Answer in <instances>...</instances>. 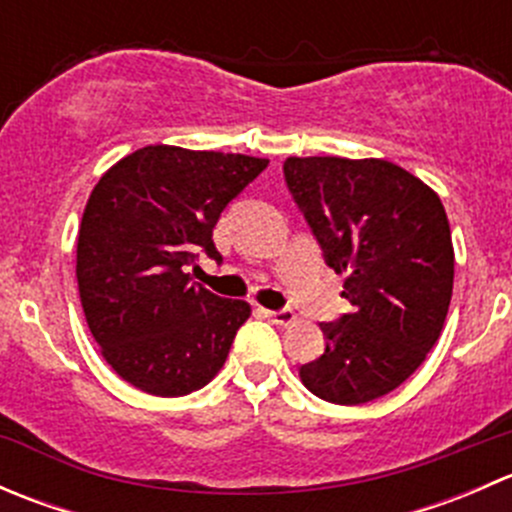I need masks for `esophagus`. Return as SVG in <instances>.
Listing matches in <instances>:
<instances>
[{
    "label": "esophagus",
    "instance_id": "1",
    "mask_svg": "<svg viewBox=\"0 0 512 512\" xmlns=\"http://www.w3.org/2000/svg\"><path fill=\"white\" fill-rule=\"evenodd\" d=\"M262 314H265L270 322L280 324V327H287V324L294 322V312L292 309H262Z\"/></svg>",
    "mask_w": 512,
    "mask_h": 512
}]
</instances>
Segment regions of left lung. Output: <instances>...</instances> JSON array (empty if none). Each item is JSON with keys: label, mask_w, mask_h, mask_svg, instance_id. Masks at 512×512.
I'll use <instances>...</instances> for the list:
<instances>
[{"label": "left lung", "mask_w": 512, "mask_h": 512, "mask_svg": "<svg viewBox=\"0 0 512 512\" xmlns=\"http://www.w3.org/2000/svg\"><path fill=\"white\" fill-rule=\"evenodd\" d=\"M285 180L354 307L319 324L327 347L299 379L329 404L379 399L423 364L446 322L453 242L441 198L381 158H287Z\"/></svg>", "instance_id": "obj_1"}]
</instances>
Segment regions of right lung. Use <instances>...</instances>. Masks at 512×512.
Here are the masks:
<instances>
[{
	"label": "right lung",
	"mask_w": 512,
	"mask_h": 512,
	"mask_svg": "<svg viewBox=\"0 0 512 512\" xmlns=\"http://www.w3.org/2000/svg\"><path fill=\"white\" fill-rule=\"evenodd\" d=\"M267 158L146 146L91 190L76 242V280L111 369L153 396L198 391L223 369L250 304L223 299L188 267L223 260L213 227Z\"/></svg>",
	"instance_id": "obj_1"
}]
</instances>
